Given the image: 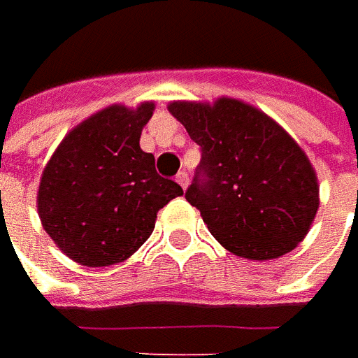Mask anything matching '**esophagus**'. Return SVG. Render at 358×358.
I'll return each mask as SVG.
<instances>
[{"label": "esophagus", "mask_w": 358, "mask_h": 358, "mask_svg": "<svg viewBox=\"0 0 358 358\" xmlns=\"http://www.w3.org/2000/svg\"><path fill=\"white\" fill-rule=\"evenodd\" d=\"M175 181L183 187V189H187V185H189V175H187L185 171H179L177 173V177H175Z\"/></svg>", "instance_id": "esophagus-1"}]
</instances>
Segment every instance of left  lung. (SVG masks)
<instances>
[{
  "label": "left lung",
  "mask_w": 358,
  "mask_h": 358,
  "mask_svg": "<svg viewBox=\"0 0 358 358\" xmlns=\"http://www.w3.org/2000/svg\"><path fill=\"white\" fill-rule=\"evenodd\" d=\"M169 113L201 147L185 199L215 239L253 261L293 251L319 209L317 175L295 139L239 99L173 101Z\"/></svg>",
  "instance_id": "8db88e82"
}]
</instances>
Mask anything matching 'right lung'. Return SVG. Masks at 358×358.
<instances>
[{
	"label": "right lung",
	"instance_id": "right-lung-1",
	"mask_svg": "<svg viewBox=\"0 0 358 358\" xmlns=\"http://www.w3.org/2000/svg\"><path fill=\"white\" fill-rule=\"evenodd\" d=\"M153 109V103L105 107L65 135L43 169L37 191L41 225L79 265L125 261L153 233L159 209L183 195L139 147Z\"/></svg>",
	"mask_w": 358,
	"mask_h": 358
}]
</instances>
